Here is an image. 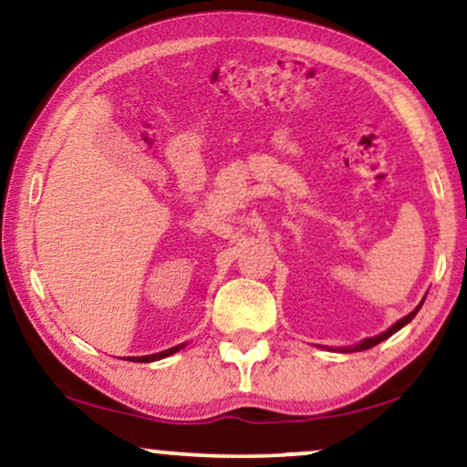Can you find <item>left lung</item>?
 Instances as JSON below:
<instances>
[{
    "mask_svg": "<svg viewBox=\"0 0 467 467\" xmlns=\"http://www.w3.org/2000/svg\"><path fill=\"white\" fill-rule=\"evenodd\" d=\"M423 302H425V299H423ZM423 302H420V304L417 306V308H414V310L410 312V315H406L404 318H400V321H398V323H395V325H391V327H389L387 331H382V334H380V336H374V337H366V340H363V342H359V344H355V347H344V348H340V350H342V353H357V350H368V348H372V347H376V344H380L382 340H387V337H389V336H393V334H395V331H400L401 327H404V325H408V323H410V321H412V318H414V317H417V312L420 310V306H423Z\"/></svg>",
    "mask_w": 467,
    "mask_h": 467,
    "instance_id": "left-lung-1",
    "label": "left lung"
}]
</instances>
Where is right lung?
I'll use <instances>...</instances> for the list:
<instances>
[{
	"mask_svg": "<svg viewBox=\"0 0 467 467\" xmlns=\"http://www.w3.org/2000/svg\"><path fill=\"white\" fill-rule=\"evenodd\" d=\"M181 348H184V344H178V347H171V348H168V350H161V353H155V355H144V357H130V359H131V361H136V363H150V361L165 359V357H170V355L178 353V350H181Z\"/></svg>",
	"mask_w": 467,
	"mask_h": 467,
	"instance_id": "1",
	"label": "right lung"
}]
</instances>
